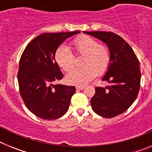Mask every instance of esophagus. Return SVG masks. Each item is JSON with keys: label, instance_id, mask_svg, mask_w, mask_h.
Wrapping results in <instances>:
<instances>
[{"label": "esophagus", "instance_id": "1", "mask_svg": "<svg viewBox=\"0 0 152 152\" xmlns=\"http://www.w3.org/2000/svg\"><path fill=\"white\" fill-rule=\"evenodd\" d=\"M76 88H77V90H84V86H76Z\"/></svg>", "mask_w": 152, "mask_h": 152}]
</instances>
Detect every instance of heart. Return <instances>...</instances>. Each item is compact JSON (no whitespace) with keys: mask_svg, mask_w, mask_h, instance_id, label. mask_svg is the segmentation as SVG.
Masks as SVG:
<instances>
[{"mask_svg":"<svg viewBox=\"0 0 152 152\" xmlns=\"http://www.w3.org/2000/svg\"><path fill=\"white\" fill-rule=\"evenodd\" d=\"M72 48L75 53L84 56L82 68L72 70L66 75V81L70 84L84 85L98 75L105 74L111 62V53L108 47L99 44L89 36H80L73 40ZM55 58L60 68L69 71L75 66V58L68 47L61 45L55 53Z\"/></svg>","mask_w":152,"mask_h":152,"instance_id":"1","label":"heart"}]
</instances>
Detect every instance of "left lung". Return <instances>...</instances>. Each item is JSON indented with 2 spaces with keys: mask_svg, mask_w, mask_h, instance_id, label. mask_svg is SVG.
I'll return each instance as SVG.
<instances>
[{
  "mask_svg": "<svg viewBox=\"0 0 152 152\" xmlns=\"http://www.w3.org/2000/svg\"><path fill=\"white\" fill-rule=\"evenodd\" d=\"M83 33L107 44L111 62L102 80L110 85L96 87L91 100L93 110L100 116L112 118L123 113L136 99L140 89L141 71L133 49L122 37L111 32L92 31Z\"/></svg>",
  "mask_w": 152,
  "mask_h": 152,
  "instance_id": "8db88e82",
  "label": "left lung"
}]
</instances>
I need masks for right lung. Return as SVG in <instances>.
<instances>
[{"label": "right lung", "instance_id": "right-lung-1", "mask_svg": "<svg viewBox=\"0 0 152 152\" xmlns=\"http://www.w3.org/2000/svg\"><path fill=\"white\" fill-rule=\"evenodd\" d=\"M80 31L42 33L24 49L17 74L21 97L27 109L43 119H56L69 108L74 86L53 84L63 78L55 53L66 39Z\"/></svg>", "mask_w": 152, "mask_h": 152}]
</instances>
